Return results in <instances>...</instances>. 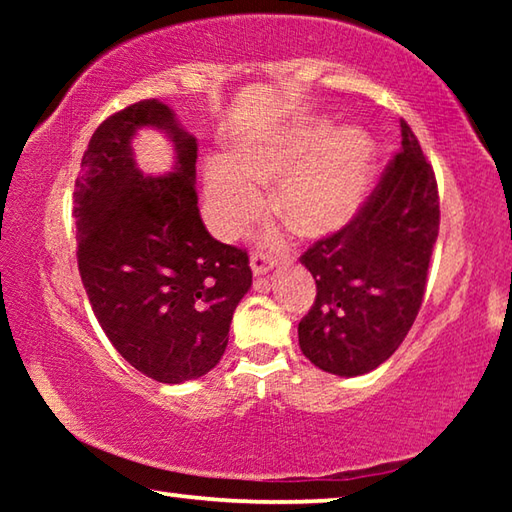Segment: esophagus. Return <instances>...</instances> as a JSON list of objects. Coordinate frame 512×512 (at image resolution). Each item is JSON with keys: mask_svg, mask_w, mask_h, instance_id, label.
<instances>
[{"mask_svg": "<svg viewBox=\"0 0 512 512\" xmlns=\"http://www.w3.org/2000/svg\"><path fill=\"white\" fill-rule=\"evenodd\" d=\"M273 266H275L273 259L268 257V255H264V253H253V257H250V268H253V275L255 277L266 275Z\"/></svg>", "mask_w": 512, "mask_h": 512, "instance_id": "esophagus-1", "label": "esophagus"}]
</instances>
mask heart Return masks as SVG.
<instances>
[{"label": "heart", "instance_id": "heart-1", "mask_svg": "<svg viewBox=\"0 0 512 512\" xmlns=\"http://www.w3.org/2000/svg\"><path fill=\"white\" fill-rule=\"evenodd\" d=\"M370 137L359 128L334 131L302 121L239 142L205 171L207 214L214 230L235 237L264 212L262 187L277 183L275 210L302 237L323 239L348 228L366 203L372 176Z\"/></svg>", "mask_w": 512, "mask_h": 512}]
</instances>
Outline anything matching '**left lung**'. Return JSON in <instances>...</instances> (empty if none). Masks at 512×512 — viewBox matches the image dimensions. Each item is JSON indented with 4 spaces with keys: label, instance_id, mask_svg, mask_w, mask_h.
<instances>
[{
    "label": "left lung",
    "instance_id": "obj_1",
    "mask_svg": "<svg viewBox=\"0 0 512 512\" xmlns=\"http://www.w3.org/2000/svg\"><path fill=\"white\" fill-rule=\"evenodd\" d=\"M438 223L436 176L402 121L400 153L357 219L300 257L316 300L298 341L316 368L359 377L391 359L420 311Z\"/></svg>",
    "mask_w": 512,
    "mask_h": 512
}]
</instances>
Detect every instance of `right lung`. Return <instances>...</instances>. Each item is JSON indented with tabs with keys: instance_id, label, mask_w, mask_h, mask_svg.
I'll return each mask as SVG.
<instances>
[{
	"instance_id": "right-lung-1",
	"label": "right lung",
	"mask_w": 512,
	"mask_h": 512,
	"mask_svg": "<svg viewBox=\"0 0 512 512\" xmlns=\"http://www.w3.org/2000/svg\"><path fill=\"white\" fill-rule=\"evenodd\" d=\"M168 137L172 171L146 177L132 140ZM198 142L167 103L140 101L108 117L83 153L74 189L79 271L94 316L115 350L160 384H183L221 361L253 273L198 212Z\"/></svg>"
}]
</instances>
